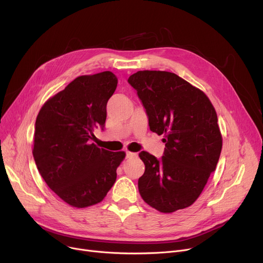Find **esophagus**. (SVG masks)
Returning a JSON list of instances; mask_svg holds the SVG:
<instances>
[{"instance_id": "34e87169", "label": "esophagus", "mask_w": 263, "mask_h": 263, "mask_svg": "<svg viewBox=\"0 0 263 263\" xmlns=\"http://www.w3.org/2000/svg\"><path fill=\"white\" fill-rule=\"evenodd\" d=\"M134 157H137V154H134V153H130V151H127V154H126V158H127V159L134 158Z\"/></svg>"}]
</instances>
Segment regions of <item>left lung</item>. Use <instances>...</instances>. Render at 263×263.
Listing matches in <instances>:
<instances>
[{
	"label": "left lung",
	"mask_w": 263,
	"mask_h": 263,
	"mask_svg": "<svg viewBox=\"0 0 263 263\" xmlns=\"http://www.w3.org/2000/svg\"><path fill=\"white\" fill-rule=\"evenodd\" d=\"M128 82L146 109L150 131L165 137L162 159L140 154L145 164L140 194L163 213L187 208L201 194L222 151L215 108L202 90L173 72L137 71Z\"/></svg>",
	"instance_id": "left-lung-1"
}]
</instances>
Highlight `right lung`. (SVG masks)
<instances>
[{
  "instance_id": "add662e5",
  "label": "right lung",
  "mask_w": 263,
  "mask_h": 263,
  "mask_svg": "<svg viewBox=\"0 0 263 263\" xmlns=\"http://www.w3.org/2000/svg\"><path fill=\"white\" fill-rule=\"evenodd\" d=\"M110 71L81 76L48 99L36 118L33 156L48 186L68 204L86 208L103 200L116 181L123 151L97 147L106 103L117 87Z\"/></svg>"
}]
</instances>
